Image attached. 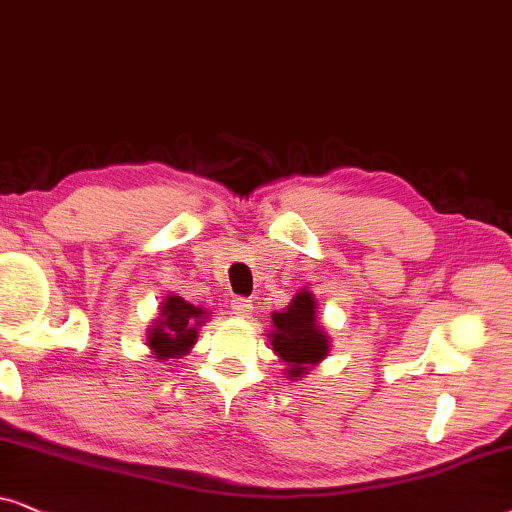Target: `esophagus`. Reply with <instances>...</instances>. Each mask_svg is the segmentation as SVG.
<instances>
[{"label":"esophagus","mask_w":512,"mask_h":512,"mask_svg":"<svg viewBox=\"0 0 512 512\" xmlns=\"http://www.w3.org/2000/svg\"><path fill=\"white\" fill-rule=\"evenodd\" d=\"M252 309H255V306H252V299L236 297L234 302H231V313H234V316H238V318H248Z\"/></svg>","instance_id":"esophagus-1"}]
</instances>
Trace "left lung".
Returning a JSON list of instances; mask_svg holds the SVG:
<instances>
[{
  "label": "left lung",
  "instance_id": "obj_1",
  "mask_svg": "<svg viewBox=\"0 0 512 512\" xmlns=\"http://www.w3.org/2000/svg\"><path fill=\"white\" fill-rule=\"evenodd\" d=\"M269 342L288 379H302L330 353V337L318 323V304L311 290L302 288L283 311L271 313Z\"/></svg>",
  "mask_w": 512,
  "mask_h": 512
}]
</instances>
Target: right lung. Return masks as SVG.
<instances>
[{"instance_id": "add662e5", "label": "right lung", "mask_w": 512, "mask_h": 512, "mask_svg": "<svg viewBox=\"0 0 512 512\" xmlns=\"http://www.w3.org/2000/svg\"><path fill=\"white\" fill-rule=\"evenodd\" d=\"M210 318L201 306L189 304L180 295H168L161 302L159 316L147 330V346L156 360L182 358L199 339V327Z\"/></svg>"}]
</instances>
